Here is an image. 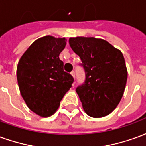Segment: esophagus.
Masks as SVG:
<instances>
[{"mask_svg":"<svg viewBox=\"0 0 146 146\" xmlns=\"http://www.w3.org/2000/svg\"><path fill=\"white\" fill-rule=\"evenodd\" d=\"M71 75L73 76V78H75V72H74V71H72V72H71Z\"/></svg>","mask_w":146,"mask_h":146,"instance_id":"34e87169","label":"esophagus"}]
</instances>
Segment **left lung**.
Segmentation results:
<instances>
[{"mask_svg":"<svg viewBox=\"0 0 146 146\" xmlns=\"http://www.w3.org/2000/svg\"><path fill=\"white\" fill-rule=\"evenodd\" d=\"M69 43L79 55L85 80L76 89L85 113L103 117L118 106L124 92L127 70L122 52L105 40L71 37Z\"/></svg>","mask_w":146,"mask_h":146,"instance_id":"obj_1","label":"left lung"}]
</instances>
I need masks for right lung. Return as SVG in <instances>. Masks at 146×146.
Segmentation results:
<instances>
[{
    "instance_id": "1",
    "label": "right lung",
    "mask_w": 146,
    "mask_h": 146,
    "mask_svg": "<svg viewBox=\"0 0 146 146\" xmlns=\"http://www.w3.org/2000/svg\"><path fill=\"white\" fill-rule=\"evenodd\" d=\"M66 41V38L51 36L37 39L18 63L16 76L22 97L29 109L42 117L56 112L74 80L64 71L59 58Z\"/></svg>"
}]
</instances>
